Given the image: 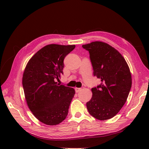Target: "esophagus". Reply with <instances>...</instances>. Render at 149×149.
Listing matches in <instances>:
<instances>
[{"instance_id":"1","label":"esophagus","mask_w":149,"mask_h":149,"mask_svg":"<svg viewBox=\"0 0 149 149\" xmlns=\"http://www.w3.org/2000/svg\"><path fill=\"white\" fill-rule=\"evenodd\" d=\"M75 91L76 93H79V91H81V88H75Z\"/></svg>"}]
</instances>
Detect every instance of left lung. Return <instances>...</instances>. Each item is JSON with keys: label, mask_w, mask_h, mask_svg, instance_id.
Wrapping results in <instances>:
<instances>
[{"label": "left lung", "mask_w": 149, "mask_h": 149, "mask_svg": "<svg viewBox=\"0 0 149 149\" xmlns=\"http://www.w3.org/2000/svg\"><path fill=\"white\" fill-rule=\"evenodd\" d=\"M89 53L94 76L101 83L91 89L93 96L86 103L89 113L99 120H107L118 113L127 101L132 77L124 57L104 42L83 45Z\"/></svg>", "instance_id": "obj_1"}]
</instances>
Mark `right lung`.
<instances>
[{
    "label": "right lung",
    "mask_w": 149,
    "mask_h": 149,
    "mask_svg": "<svg viewBox=\"0 0 149 149\" xmlns=\"http://www.w3.org/2000/svg\"><path fill=\"white\" fill-rule=\"evenodd\" d=\"M75 45L50 44L30 58L25 68L22 85L30 110L41 123L55 125L64 120L75 94L73 88L60 85L65 56Z\"/></svg>",
    "instance_id": "add662e5"
}]
</instances>
